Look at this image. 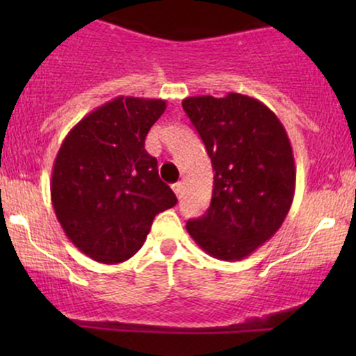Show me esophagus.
<instances>
[{
    "label": "esophagus",
    "mask_w": 356,
    "mask_h": 356,
    "mask_svg": "<svg viewBox=\"0 0 356 356\" xmlns=\"http://www.w3.org/2000/svg\"><path fill=\"white\" fill-rule=\"evenodd\" d=\"M172 189H174V192H175V195H177V197L181 199V195H182V182H175V184H172Z\"/></svg>",
    "instance_id": "obj_1"
}]
</instances>
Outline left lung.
<instances>
[{
	"label": "left lung",
	"instance_id": "8db88e82",
	"mask_svg": "<svg viewBox=\"0 0 356 356\" xmlns=\"http://www.w3.org/2000/svg\"><path fill=\"white\" fill-rule=\"evenodd\" d=\"M182 108L214 170L209 209L187 220V232L207 254L239 261L275 236L291 207L296 169L288 134L263 102L241 93L187 97Z\"/></svg>",
	"mask_w": 356,
	"mask_h": 356
}]
</instances>
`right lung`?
<instances>
[{"instance_id": "add662e5", "label": "right lung", "mask_w": 356, "mask_h": 356, "mask_svg": "<svg viewBox=\"0 0 356 356\" xmlns=\"http://www.w3.org/2000/svg\"><path fill=\"white\" fill-rule=\"evenodd\" d=\"M165 100L117 97L65 137L51 172V202L68 239L104 264L132 257L152 220L177 197L145 150Z\"/></svg>"}]
</instances>
